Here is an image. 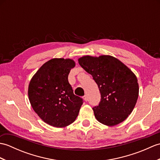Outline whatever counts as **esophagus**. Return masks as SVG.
Segmentation results:
<instances>
[{
	"mask_svg": "<svg viewBox=\"0 0 160 160\" xmlns=\"http://www.w3.org/2000/svg\"><path fill=\"white\" fill-rule=\"evenodd\" d=\"M83 99H84V101H86V102L88 100V96H87V95H85V96H83Z\"/></svg>",
	"mask_w": 160,
	"mask_h": 160,
	"instance_id": "esophagus-1",
	"label": "esophagus"
}]
</instances>
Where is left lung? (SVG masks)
Instances as JSON below:
<instances>
[{
    "mask_svg": "<svg viewBox=\"0 0 160 160\" xmlns=\"http://www.w3.org/2000/svg\"><path fill=\"white\" fill-rule=\"evenodd\" d=\"M78 63L93 76L101 94L99 105L93 108L100 123L113 127L131 113L139 96V84L133 72L116 58L108 55L85 56Z\"/></svg>",
    "mask_w": 160,
    "mask_h": 160,
    "instance_id": "8db88e82",
    "label": "left lung"
}]
</instances>
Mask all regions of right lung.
Returning <instances> with one entry per match:
<instances>
[{"instance_id":"obj_1","label":"right lung","mask_w":160,"mask_h":160,"mask_svg":"<svg viewBox=\"0 0 160 160\" xmlns=\"http://www.w3.org/2000/svg\"><path fill=\"white\" fill-rule=\"evenodd\" d=\"M75 66L72 59H51L30 80V104L37 115L52 127L62 128L73 123L83 103L82 98L73 94L68 81V75Z\"/></svg>"}]
</instances>
